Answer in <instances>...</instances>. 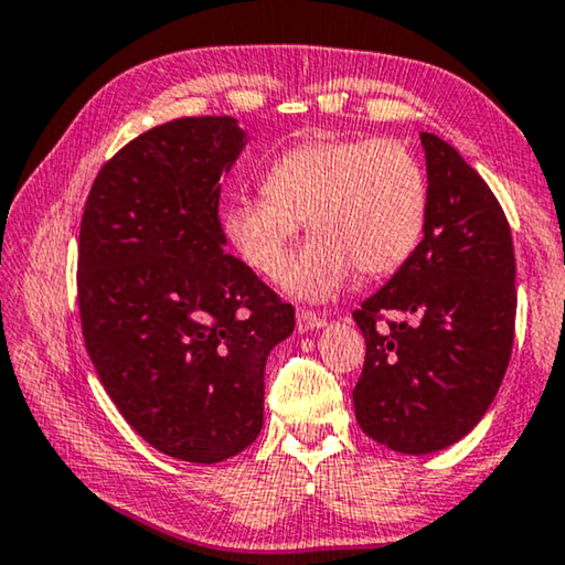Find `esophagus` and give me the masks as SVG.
<instances>
[{
	"instance_id": "1",
	"label": "esophagus",
	"mask_w": 565,
	"mask_h": 565,
	"mask_svg": "<svg viewBox=\"0 0 565 565\" xmlns=\"http://www.w3.org/2000/svg\"><path fill=\"white\" fill-rule=\"evenodd\" d=\"M319 327H324L322 315H317V311H309V309H299V315H297V330L299 332L319 330Z\"/></svg>"
}]
</instances>
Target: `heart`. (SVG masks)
Masks as SVG:
<instances>
[{
    "mask_svg": "<svg viewBox=\"0 0 565 565\" xmlns=\"http://www.w3.org/2000/svg\"><path fill=\"white\" fill-rule=\"evenodd\" d=\"M428 217V184L414 151L393 139H307L274 157L264 192L225 207L243 260L276 276L301 221L315 241L284 274L301 299H327L352 276H388L414 256Z\"/></svg>",
    "mask_w": 565,
    "mask_h": 565,
    "instance_id": "heart-1",
    "label": "heart"
}]
</instances>
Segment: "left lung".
Listing matches in <instances>:
<instances>
[{"instance_id": "1", "label": "left lung", "mask_w": 565, "mask_h": 565, "mask_svg": "<svg viewBox=\"0 0 565 565\" xmlns=\"http://www.w3.org/2000/svg\"><path fill=\"white\" fill-rule=\"evenodd\" d=\"M428 172L424 241L352 311L365 337L352 391L370 439L401 454L467 436L500 391L515 337V250L504 210L477 170L420 134Z\"/></svg>"}]
</instances>
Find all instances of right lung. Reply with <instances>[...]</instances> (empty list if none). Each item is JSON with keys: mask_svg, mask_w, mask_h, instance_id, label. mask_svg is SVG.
Segmentation results:
<instances>
[{"mask_svg": "<svg viewBox=\"0 0 565 565\" xmlns=\"http://www.w3.org/2000/svg\"><path fill=\"white\" fill-rule=\"evenodd\" d=\"M228 116H184L121 147L90 184L78 238L81 330L116 408L167 457L215 465L256 441L264 370L294 307L223 254Z\"/></svg>", "mask_w": 565, "mask_h": 565, "instance_id": "add662e5", "label": "right lung"}]
</instances>
